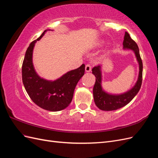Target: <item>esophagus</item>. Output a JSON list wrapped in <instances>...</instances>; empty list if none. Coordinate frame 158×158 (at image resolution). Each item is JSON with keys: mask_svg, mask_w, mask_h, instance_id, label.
Masks as SVG:
<instances>
[{"mask_svg": "<svg viewBox=\"0 0 158 158\" xmlns=\"http://www.w3.org/2000/svg\"><path fill=\"white\" fill-rule=\"evenodd\" d=\"M85 71L87 72V73H89V72L92 70V66H91L90 64H88L85 65Z\"/></svg>", "mask_w": 158, "mask_h": 158, "instance_id": "1", "label": "esophagus"}]
</instances>
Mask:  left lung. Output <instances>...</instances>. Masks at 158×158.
<instances>
[{"mask_svg": "<svg viewBox=\"0 0 158 158\" xmlns=\"http://www.w3.org/2000/svg\"><path fill=\"white\" fill-rule=\"evenodd\" d=\"M123 48L132 50L135 53L139 64V75L136 84L127 92L119 95L109 94L102 89L101 66L98 65L92 69V74L95 76V83L93 88L94 102L96 106L103 111H113L125 106L139 92L142 82V61L136 43L132 40L128 32H125L123 41Z\"/></svg>", "mask_w": 158, "mask_h": 158, "instance_id": "8db88e82", "label": "left lung"}]
</instances>
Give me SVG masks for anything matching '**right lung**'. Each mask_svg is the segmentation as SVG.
Masks as SVG:
<instances>
[{
    "label": "right lung",
    "instance_id": "add662e5",
    "mask_svg": "<svg viewBox=\"0 0 158 158\" xmlns=\"http://www.w3.org/2000/svg\"><path fill=\"white\" fill-rule=\"evenodd\" d=\"M46 31L32 41L26 50L22 67V81L27 94L37 106L47 111H59L67 107L72 102L76 85L84 74L85 64L68 72L55 81L40 77L32 63L33 49L36 41Z\"/></svg>",
    "mask_w": 158,
    "mask_h": 158
}]
</instances>
